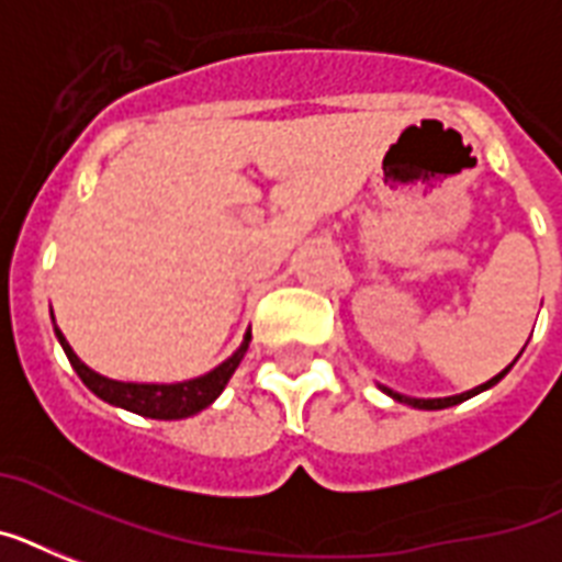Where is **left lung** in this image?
<instances>
[{"label":"left lung","instance_id":"8db88e82","mask_svg":"<svg viewBox=\"0 0 562 562\" xmlns=\"http://www.w3.org/2000/svg\"><path fill=\"white\" fill-rule=\"evenodd\" d=\"M510 367H514V363H510ZM510 367L503 369V372H499V375H496V378H491L487 384L476 386V390H471V392H462V395H450V398H409V395L392 392L390 386H381V390H384L386 395H390V398L401 401V404H409V407H415V409H445V407H456V404H462V401L473 398V395H479V392H482V390H491V386H494V384H499V381H503V378L510 372Z\"/></svg>","mask_w":562,"mask_h":562}]
</instances>
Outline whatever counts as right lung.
<instances>
[{
	"mask_svg": "<svg viewBox=\"0 0 562 562\" xmlns=\"http://www.w3.org/2000/svg\"><path fill=\"white\" fill-rule=\"evenodd\" d=\"M54 335H57L68 363L75 367L80 381H83L100 401H106L112 407H123L130 409V413H138L144 415V418H158V422L190 418V415L202 413L204 407H210V404L222 395V390L227 386V381H231V375H234L236 367L241 363V358H245L250 344V335H245L239 349H236L225 363H218L213 372H207V375L202 378H193V381H181V384H123V381H112V378L98 375L94 369L86 367L83 360L75 355V349L68 346V340L63 337V331H59L57 326H54Z\"/></svg>",
	"mask_w": 562,
	"mask_h": 562,
	"instance_id": "1",
	"label": "right lung"
}]
</instances>
